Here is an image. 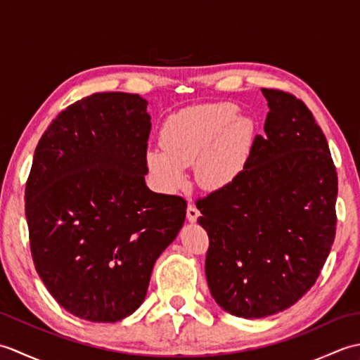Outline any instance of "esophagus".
<instances>
[{"label": "esophagus", "instance_id": "1", "mask_svg": "<svg viewBox=\"0 0 360 360\" xmlns=\"http://www.w3.org/2000/svg\"><path fill=\"white\" fill-rule=\"evenodd\" d=\"M198 217H200V210H198L193 204H188V207H187V219L190 221V223H195V221L198 219Z\"/></svg>", "mask_w": 360, "mask_h": 360}]
</instances>
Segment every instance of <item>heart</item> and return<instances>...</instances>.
<instances>
[{
    "instance_id": "1",
    "label": "heart",
    "mask_w": 360,
    "mask_h": 360,
    "mask_svg": "<svg viewBox=\"0 0 360 360\" xmlns=\"http://www.w3.org/2000/svg\"><path fill=\"white\" fill-rule=\"evenodd\" d=\"M254 136V120L238 116L233 103L190 106L168 117L162 128L164 148L148 151L147 162L167 190L184 184L187 165H195L204 188L217 190L243 172Z\"/></svg>"
}]
</instances>
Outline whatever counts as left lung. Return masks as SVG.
<instances>
[{
    "label": "left lung",
    "mask_w": 360,
    "mask_h": 360,
    "mask_svg": "<svg viewBox=\"0 0 360 360\" xmlns=\"http://www.w3.org/2000/svg\"><path fill=\"white\" fill-rule=\"evenodd\" d=\"M269 106L236 178L196 201L209 235L205 277L224 311L277 314L314 286L335 236L338 173L322 129L292 94L262 89Z\"/></svg>",
    "instance_id": "1"
}]
</instances>
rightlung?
Returning <instances> with one entry per match:
<instances>
[{
    "label": "right lung",
    "instance_id": "right-lung-1",
    "mask_svg": "<svg viewBox=\"0 0 360 360\" xmlns=\"http://www.w3.org/2000/svg\"><path fill=\"white\" fill-rule=\"evenodd\" d=\"M147 105L139 94L88 96L35 148L25 193L35 269L60 307L89 322H119L141 307L186 219V200L145 184Z\"/></svg>",
    "mask_w": 360,
    "mask_h": 360
}]
</instances>
